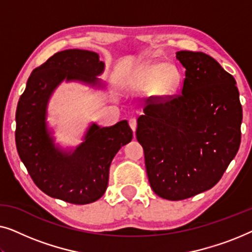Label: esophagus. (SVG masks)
<instances>
[{
    "label": "esophagus",
    "mask_w": 252,
    "mask_h": 252,
    "mask_svg": "<svg viewBox=\"0 0 252 252\" xmlns=\"http://www.w3.org/2000/svg\"><path fill=\"white\" fill-rule=\"evenodd\" d=\"M129 126H130V128H132L133 132L135 133V130H136V127H137V122H136V119H135V118H132V119H129Z\"/></svg>",
    "instance_id": "obj_1"
}]
</instances>
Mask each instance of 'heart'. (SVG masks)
I'll return each mask as SVG.
<instances>
[{
  "label": "heart",
  "mask_w": 252,
  "mask_h": 252,
  "mask_svg": "<svg viewBox=\"0 0 252 252\" xmlns=\"http://www.w3.org/2000/svg\"><path fill=\"white\" fill-rule=\"evenodd\" d=\"M180 82V73L172 64L156 63L148 64L139 72L134 85L142 91L155 89L157 95L168 96L175 92Z\"/></svg>",
  "instance_id": "heart-1"
}]
</instances>
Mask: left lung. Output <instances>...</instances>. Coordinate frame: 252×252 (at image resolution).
Wrapping results in <instances>:
<instances>
[{
  "label": "left lung",
  "mask_w": 252,
  "mask_h": 252,
  "mask_svg": "<svg viewBox=\"0 0 252 252\" xmlns=\"http://www.w3.org/2000/svg\"><path fill=\"white\" fill-rule=\"evenodd\" d=\"M186 68L181 94L151 102L137 119L149 184L180 201L211 189L236 156L242 105L232 74L204 53L178 51Z\"/></svg>",
  "instance_id": "1"
}]
</instances>
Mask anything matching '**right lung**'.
Here are the masks:
<instances>
[{
  "label": "right lung",
  "mask_w": 252,
  "mask_h": 252,
  "mask_svg": "<svg viewBox=\"0 0 252 252\" xmlns=\"http://www.w3.org/2000/svg\"><path fill=\"white\" fill-rule=\"evenodd\" d=\"M104 67L94 51H60L34 68L20 96L16 111L17 150L34 184L50 197L72 204L97 201L108 188L113 157L133 139L127 120H122L109 127L92 123L75 148L65 149L55 143L54 130L47 122L54 92L63 81L105 89L97 78Z\"/></svg>",
  "instance_id": "add662e5"
}]
</instances>
